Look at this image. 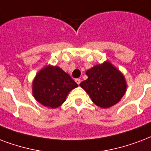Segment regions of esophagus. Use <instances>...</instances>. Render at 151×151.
<instances>
[{
    "label": "esophagus",
    "instance_id": "esophagus-1",
    "mask_svg": "<svg viewBox=\"0 0 151 151\" xmlns=\"http://www.w3.org/2000/svg\"><path fill=\"white\" fill-rule=\"evenodd\" d=\"M75 81H76V83L78 84V85H79V84L81 83V79H79V78H77V79H75Z\"/></svg>",
    "mask_w": 151,
    "mask_h": 151
}]
</instances>
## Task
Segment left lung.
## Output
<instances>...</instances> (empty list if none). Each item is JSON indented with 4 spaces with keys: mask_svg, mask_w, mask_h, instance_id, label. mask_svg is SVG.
I'll list each match as a JSON object with an SVG mask.
<instances>
[{
    "mask_svg": "<svg viewBox=\"0 0 151 151\" xmlns=\"http://www.w3.org/2000/svg\"><path fill=\"white\" fill-rule=\"evenodd\" d=\"M88 79L80 86L97 106L107 109L118 103L125 93L124 77L109 62L95 65L86 72Z\"/></svg>",
    "mask_w": 151,
    "mask_h": 151,
    "instance_id": "left-lung-1",
    "label": "left lung"
}]
</instances>
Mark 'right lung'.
Wrapping results in <instances>:
<instances>
[{
  "mask_svg": "<svg viewBox=\"0 0 151 151\" xmlns=\"http://www.w3.org/2000/svg\"><path fill=\"white\" fill-rule=\"evenodd\" d=\"M78 84L68 73L58 66H46L33 81L35 100L48 108L55 109L65 101L66 96Z\"/></svg>",
  "mask_w": 151,
  "mask_h": 151,
  "instance_id": "1",
  "label": "right lung"
}]
</instances>
